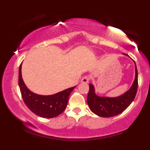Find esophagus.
Segmentation results:
<instances>
[{
    "label": "esophagus",
    "instance_id": "34e87169",
    "mask_svg": "<svg viewBox=\"0 0 150 150\" xmlns=\"http://www.w3.org/2000/svg\"><path fill=\"white\" fill-rule=\"evenodd\" d=\"M90 81V77H88V76H85V77H83L82 78L81 80V83H87L88 82Z\"/></svg>",
    "mask_w": 150,
    "mask_h": 150
}]
</instances>
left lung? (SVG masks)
I'll list each match as a JSON object with an SVG mask.
<instances>
[{
	"label": "left lung",
	"instance_id": "obj_1",
	"mask_svg": "<svg viewBox=\"0 0 150 150\" xmlns=\"http://www.w3.org/2000/svg\"><path fill=\"white\" fill-rule=\"evenodd\" d=\"M134 64V81L131 88L121 96L113 98L97 96L95 94L94 86L91 83L89 84L90 90L87 97V103L92 112L98 116L109 117L122 113L129 106L136 96L138 88V73L135 62Z\"/></svg>",
	"mask_w": 150,
	"mask_h": 150
}]
</instances>
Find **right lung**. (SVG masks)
I'll use <instances>...</instances> for the list:
<instances>
[{"mask_svg": "<svg viewBox=\"0 0 150 150\" xmlns=\"http://www.w3.org/2000/svg\"><path fill=\"white\" fill-rule=\"evenodd\" d=\"M22 64L19 68L18 83L23 100L28 108L38 116L52 118L61 114L66 109L69 97L75 86L53 95L43 96L31 92L22 77Z\"/></svg>", "mask_w": 150, "mask_h": 150, "instance_id": "1", "label": "right lung"}]
</instances>
